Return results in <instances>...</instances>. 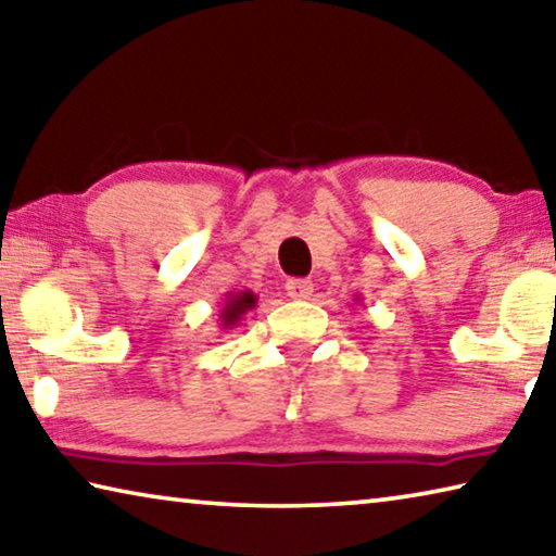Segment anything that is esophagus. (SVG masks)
Listing matches in <instances>:
<instances>
[{"instance_id":"1","label":"esophagus","mask_w":556,"mask_h":556,"mask_svg":"<svg viewBox=\"0 0 556 556\" xmlns=\"http://www.w3.org/2000/svg\"><path fill=\"white\" fill-rule=\"evenodd\" d=\"M286 290L293 300H311L315 288H313V280L293 278V280H288V283H286Z\"/></svg>"}]
</instances>
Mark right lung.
Instances as JSON below:
<instances>
[{
  "mask_svg": "<svg viewBox=\"0 0 556 556\" xmlns=\"http://www.w3.org/2000/svg\"><path fill=\"white\" fill-rule=\"evenodd\" d=\"M256 307V295L251 293V290H239V293H229L226 298V303L222 307V313H218V320H222L224 330H231L241 323V317L253 311Z\"/></svg>",
  "mask_w": 556,
  "mask_h": 556,
  "instance_id": "obj_1",
  "label": "right lung"
}]
</instances>
